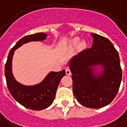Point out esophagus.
<instances>
[{
    "label": "esophagus",
    "instance_id": "esophagus-1",
    "mask_svg": "<svg viewBox=\"0 0 127 127\" xmlns=\"http://www.w3.org/2000/svg\"><path fill=\"white\" fill-rule=\"evenodd\" d=\"M65 72H66V75H68V76H70L71 74V70L69 67H66V69H65Z\"/></svg>",
    "mask_w": 127,
    "mask_h": 127
}]
</instances>
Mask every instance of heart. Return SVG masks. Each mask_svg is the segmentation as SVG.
I'll use <instances>...</instances> for the list:
<instances>
[{
    "instance_id": "obj_1",
    "label": "heart",
    "mask_w": 127,
    "mask_h": 127,
    "mask_svg": "<svg viewBox=\"0 0 127 127\" xmlns=\"http://www.w3.org/2000/svg\"><path fill=\"white\" fill-rule=\"evenodd\" d=\"M79 40H80V38H78V37H76V38H73L72 40H71V45H76L78 43ZM85 45H86V43H85V42H84V41H82L81 43H80V47H84Z\"/></svg>"
}]
</instances>
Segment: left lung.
Masks as SVG:
<instances>
[{
	"instance_id": "left-lung-1",
	"label": "left lung",
	"mask_w": 127,
	"mask_h": 127,
	"mask_svg": "<svg viewBox=\"0 0 127 127\" xmlns=\"http://www.w3.org/2000/svg\"><path fill=\"white\" fill-rule=\"evenodd\" d=\"M92 47L80 51L69 63L72 73L73 91L82 105L98 109L110 104L118 92L122 69L118 55L109 39L96 33ZM96 65L102 70L95 71Z\"/></svg>"
}]
</instances>
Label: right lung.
<instances>
[{
  "mask_svg": "<svg viewBox=\"0 0 127 127\" xmlns=\"http://www.w3.org/2000/svg\"><path fill=\"white\" fill-rule=\"evenodd\" d=\"M47 36V34L44 33H37L22 38L10 50L5 64V75L9 91L18 103L30 109L39 111L51 105L54 100L59 82L65 75V71H51L38 85L25 86L20 84L14 78L11 69L12 58L14 51L21 45L31 41H42Z\"/></svg>",
  "mask_w": 127,
  "mask_h": 127,
  "instance_id": "1",
  "label": "right lung"
}]
</instances>
